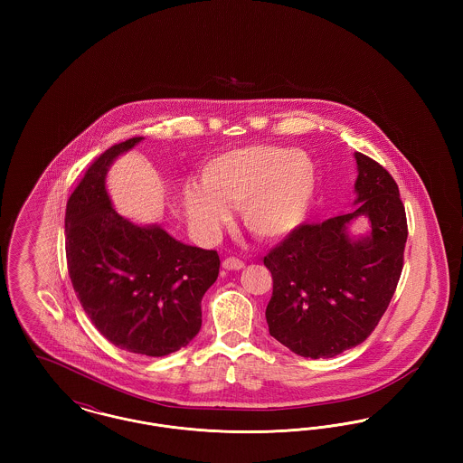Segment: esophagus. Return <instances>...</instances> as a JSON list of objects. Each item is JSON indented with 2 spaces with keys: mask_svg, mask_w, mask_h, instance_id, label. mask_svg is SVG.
I'll return each mask as SVG.
<instances>
[{
  "mask_svg": "<svg viewBox=\"0 0 463 463\" xmlns=\"http://www.w3.org/2000/svg\"><path fill=\"white\" fill-rule=\"evenodd\" d=\"M222 267L225 269V270H240L244 267V262L240 260V259H236V257H229V259H225L223 262H222Z\"/></svg>",
  "mask_w": 463,
  "mask_h": 463,
  "instance_id": "obj_1",
  "label": "esophagus"
}]
</instances>
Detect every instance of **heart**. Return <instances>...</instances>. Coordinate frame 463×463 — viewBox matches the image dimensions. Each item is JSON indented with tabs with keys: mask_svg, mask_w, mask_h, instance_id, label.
Segmentation results:
<instances>
[{
	"mask_svg": "<svg viewBox=\"0 0 463 463\" xmlns=\"http://www.w3.org/2000/svg\"><path fill=\"white\" fill-rule=\"evenodd\" d=\"M316 187L314 165L306 153L276 146H248L210 159L201 170V187L184 193L193 225L213 232L225 206H238L244 227L260 240H278L307 215Z\"/></svg>",
	"mask_w": 463,
	"mask_h": 463,
	"instance_id": "heart-1",
	"label": "heart"
}]
</instances>
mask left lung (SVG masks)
I'll return each instance as SVG.
<instances>
[{
  "instance_id": "obj_1",
  "label": "left lung",
  "mask_w": 463,
  "mask_h": 463,
  "mask_svg": "<svg viewBox=\"0 0 463 463\" xmlns=\"http://www.w3.org/2000/svg\"><path fill=\"white\" fill-rule=\"evenodd\" d=\"M355 210L300 223L264 257L272 274L269 333L304 357H333L363 344L396 291L408 223L392 175L355 153ZM366 216L373 231L351 241L346 225Z\"/></svg>"
}]
</instances>
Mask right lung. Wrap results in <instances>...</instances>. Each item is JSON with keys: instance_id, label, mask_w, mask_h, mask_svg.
<instances>
[{"instance_id": "add662e5", "label": "right lung", "mask_w": 463, "mask_h": 463, "mask_svg": "<svg viewBox=\"0 0 463 463\" xmlns=\"http://www.w3.org/2000/svg\"><path fill=\"white\" fill-rule=\"evenodd\" d=\"M140 140L132 137L99 156L67 199V270L80 304L112 345L161 357L198 335L201 298L217 281L221 259L114 212L106 174Z\"/></svg>"}]
</instances>
